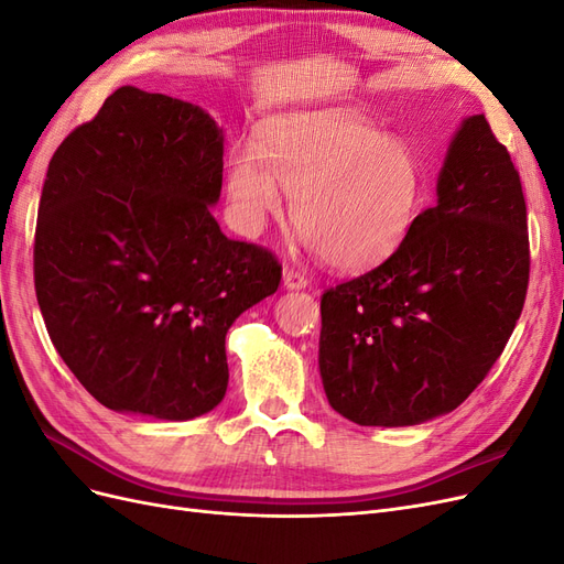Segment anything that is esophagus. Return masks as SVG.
Wrapping results in <instances>:
<instances>
[{"mask_svg":"<svg viewBox=\"0 0 564 564\" xmlns=\"http://www.w3.org/2000/svg\"><path fill=\"white\" fill-rule=\"evenodd\" d=\"M282 280H284V286H286V289H303V286H308V278H305L301 270H296V268H292V265H284Z\"/></svg>","mask_w":564,"mask_h":564,"instance_id":"1","label":"esophagus"}]
</instances>
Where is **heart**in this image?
Returning a JSON list of instances; mask_svg holds the SVG:
<instances>
[{"label":"heart","instance_id":"b5f03b06","mask_svg":"<svg viewBox=\"0 0 564 564\" xmlns=\"http://www.w3.org/2000/svg\"><path fill=\"white\" fill-rule=\"evenodd\" d=\"M282 186L296 228L338 270L383 261L404 240L423 193L414 148L352 115H317L261 135L259 152L235 150L226 195L237 228L261 232L282 212Z\"/></svg>","mask_w":564,"mask_h":564}]
</instances>
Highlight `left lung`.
Masks as SVG:
<instances>
[{
    "label": "left lung",
    "mask_w": 564,
    "mask_h": 564,
    "mask_svg": "<svg viewBox=\"0 0 564 564\" xmlns=\"http://www.w3.org/2000/svg\"><path fill=\"white\" fill-rule=\"evenodd\" d=\"M527 284L520 174L487 117L473 115L449 145L435 207L381 265L322 294L329 404L386 429L452 412L501 357Z\"/></svg>",
    "instance_id": "1"
}]
</instances>
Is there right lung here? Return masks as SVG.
<instances>
[{
  "instance_id": "obj_1",
  "label": "right lung",
  "mask_w": 564,
  "mask_h": 564,
  "mask_svg": "<svg viewBox=\"0 0 564 564\" xmlns=\"http://www.w3.org/2000/svg\"><path fill=\"white\" fill-rule=\"evenodd\" d=\"M224 131L185 100L122 87L48 162L35 292L51 344L115 412L166 421L226 395V334L275 294V253L212 216Z\"/></svg>"
}]
</instances>
